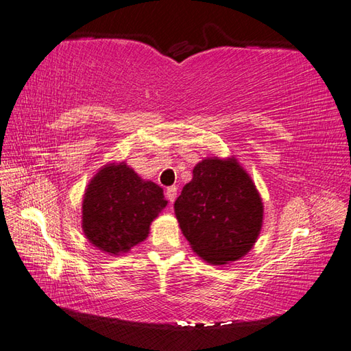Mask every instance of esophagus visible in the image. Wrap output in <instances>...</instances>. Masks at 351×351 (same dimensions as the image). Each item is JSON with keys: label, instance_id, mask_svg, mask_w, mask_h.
I'll list each match as a JSON object with an SVG mask.
<instances>
[{"label": "esophagus", "instance_id": "esophagus-1", "mask_svg": "<svg viewBox=\"0 0 351 351\" xmlns=\"http://www.w3.org/2000/svg\"><path fill=\"white\" fill-rule=\"evenodd\" d=\"M176 191H178V189L175 187V185H171V187H169V189L166 190V196H167V199H169L170 205L175 202V199H176Z\"/></svg>", "mask_w": 351, "mask_h": 351}]
</instances>
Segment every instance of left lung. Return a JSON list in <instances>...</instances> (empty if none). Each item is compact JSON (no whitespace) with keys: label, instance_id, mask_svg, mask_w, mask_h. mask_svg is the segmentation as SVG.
I'll return each mask as SVG.
<instances>
[{"label":"left lung","instance_id":"8db88e82","mask_svg":"<svg viewBox=\"0 0 351 351\" xmlns=\"http://www.w3.org/2000/svg\"><path fill=\"white\" fill-rule=\"evenodd\" d=\"M173 208L193 252L213 265L247 255L264 220L256 185L235 156L197 162Z\"/></svg>","mask_w":351,"mask_h":351}]
</instances>
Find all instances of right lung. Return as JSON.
I'll list each match as a JSON object with an SVG mask.
<instances>
[{"label":"right lung","mask_w":351,"mask_h":351,"mask_svg":"<svg viewBox=\"0 0 351 351\" xmlns=\"http://www.w3.org/2000/svg\"><path fill=\"white\" fill-rule=\"evenodd\" d=\"M166 205L160 185L145 181L125 161L108 162L84 191L81 228L96 249L116 256L146 240Z\"/></svg>","instance_id":"1"}]
</instances>
